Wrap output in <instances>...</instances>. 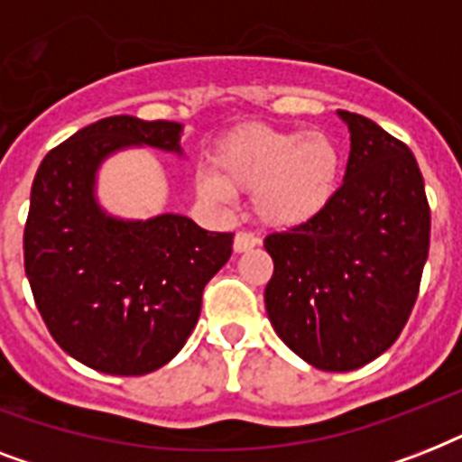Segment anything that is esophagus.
I'll list each match as a JSON object with an SVG mask.
<instances>
[{
	"mask_svg": "<svg viewBox=\"0 0 462 462\" xmlns=\"http://www.w3.org/2000/svg\"><path fill=\"white\" fill-rule=\"evenodd\" d=\"M259 245V239L254 237V235H249V232H237V235H235V252L237 254H245V252H249V249H254V246Z\"/></svg>",
	"mask_w": 462,
	"mask_h": 462,
	"instance_id": "1",
	"label": "esophagus"
}]
</instances>
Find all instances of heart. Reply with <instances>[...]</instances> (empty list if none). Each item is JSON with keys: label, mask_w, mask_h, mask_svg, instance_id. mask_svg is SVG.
Instances as JSON below:
<instances>
[{"label": "heart", "mask_w": 462, "mask_h": 462, "mask_svg": "<svg viewBox=\"0 0 462 462\" xmlns=\"http://www.w3.org/2000/svg\"><path fill=\"white\" fill-rule=\"evenodd\" d=\"M343 153L326 132L245 125L225 134L210 155V172L196 191L210 203L252 194L254 216L273 230L311 223L336 199Z\"/></svg>", "instance_id": "heart-1"}]
</instances>
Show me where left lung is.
<instances>
[{"instance_id": "8db88e82", "label": "left lung", "mask_w": 462, "mask_h": 462, "mask_svg": "<svg viewBox=\"0 0 462 462\" xmlns=\"http://www.w3.org/2000/svg\"><path fill=\"white\" fill-rule=\"evenodd\" d=\"M350 132L343 187L311 223L268 235V319L316 369L352 372L398 340L430 254V203L415 155L376 122L337 110Z\"/></svg>"}]
</instances>
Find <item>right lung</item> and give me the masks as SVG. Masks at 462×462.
<instances>
[{"label": "right lung", "instance_id": "right-lung-1", "mask_svg": "<svg viewBox=\"0 0 462 462\" xmlns=\"http://www.w3.org/2000/svg\"><path fill=\"white\" fill-rule=\"evenodd\" d=\"M181 125L117 115L83 126L40 162L23 232L25 275L61 350L115 376H141L184 347L232 232L187 216L125 220L97 203L105 160L132 146L181 155Z\"/></svg>", "mask_w": 462, "mask_h": 462}]
</instances>
